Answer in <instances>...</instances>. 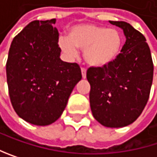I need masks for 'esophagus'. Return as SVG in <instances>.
Returning a JSON list of instances; mask_svg holds the SVG:
<instances>
[{"label":"esophagus","instance_id":"obj_1","mask_svg":"<svg viewBox=\"0 0 157 157\" xmlns=\"http://www.w3.org/2000/svg\"><path fill=\"white\" fill-rule=\"evenodd\" d=\"M81 75H82V78H86V68L81 67Z\"/></svg>","mask_w":157,"mask_h":157}]
</instances>
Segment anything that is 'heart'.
<instances>
[{"instance_id":"1","label":"heart","mask_w":157,"mask_h":157,"mask_svg":"<svg viewBox=\"0 0 157 157\" xmlns=\"http://www.w3.org/2000/svg\"><path fill=\"white\" fill-rule=\"evenodd\" d=\"M60 48L70 57L78 55V48L84 49V59L90 65L105 66L120 53L123 37L119 31L95 24L72 27L68 37L59 38Z\"/></svg>"}]
</instances>
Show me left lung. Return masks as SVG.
Here are the masks:
<instances>
[{
	"instance_id": "8db88e82",
	"label": "left lung",
	"mask_w": 157,
	"mask_h": 157,
	"mask_svg": "<svg viewBox=\"0 0 157 157\" xmlns=\"http://www.w3.org/2000/svg\"><path fill=\"white\" fill-rule=\"evenodd\" d=\"M123 29L125 43L110 63L90 67V106L94 119L107 127L134 123L144 109L153 83L154 63L144 35L124 21H109Z\"/></svg>"
}]
</instances>
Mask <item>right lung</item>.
Masks as SVG:
<instances>
[{
    "instance_id": "obj_1",
    "label": "right lung",
    "mask_w": 157,
    "mask_h": 157,
    "mask_svg": "<svg viewBox=\"0 0 157 157\" xmlns=\"http://www.w3.org/2000/svg\"><path fill=\"white\" fill-rule=\"evenodd\" d=\"M56 19L33 20L15 36L6 62V78L17 114L35 125H48L64 110L81 70L60 59Z\"/></svg>"
}]
</instances>
